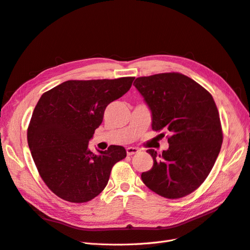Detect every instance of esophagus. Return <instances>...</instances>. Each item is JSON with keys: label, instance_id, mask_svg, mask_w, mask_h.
Wrapping results in <instances>:
<instances>
[{"label": "esophagus", "instance_id": "esophagus-1", "mask_svg": "<svg viewBox=\"0 0 250 250\" xmlns=\"http://www.w3.org/2000/svg\"><path fill=\"white\" fill-rule=\"evenodd\" d=\"M126 152H127V155H133V154L139 153L140 150L135 147H129L126 149Z\"/></svg>", "mask_w": 250, "mask_h": 250}]
</instances>
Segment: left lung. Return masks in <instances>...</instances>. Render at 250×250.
<instances>
[{
    "label": "left lung",
    "instance_id": "obj_1",
    "mask_svg": "<svg viewBox=\"0 0 250 250\" xmlns=\"http://www.w3.org/2000/svg\"><path fill=\"white\" fill-rule=\"evenodd\" d=\"M152 112V129L164 130L169 149L153 157V167L142 173L151 191L168 199L191 194L213 169L223 142L218 108L208 90L180 73H162L135 79Z\"/></svg>",
    "mask_w": 250,
    "mask_h": 250
}]
</instances>
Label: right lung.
I'll return each mask as SVG.
<instances>
[{
	"label": "right lung",
	"mask_w": 250,
	"mask_h": 250,
	"mask_svg": "<svg viewBox=\"0 0 250 250\" xmlns=\"http://www.w3.org/2000/svg\"><path fill=\"white\" fill-rule=\"evenodd\" d=\"M133 80H67L37 102L28 145L43 183L59 198L74 203L94 199L106 187L113 165L126 157L125 148L115 145L96 155L88 141L107 105L126 94Z\"/></svg>",
	"instance_id": "right-lung-1"
}]
</instances>
